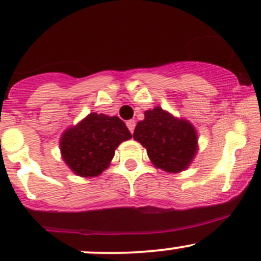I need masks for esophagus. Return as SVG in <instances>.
I'll list each match as a JSON object with an SVG mask.
<instances>
[{
    "label": "esophagus",
    "instance_id": "34e87169",
    "mask_svg": "<svg viewBox=\"0 0 261 261\" xmlns=\"http://www.w3.org/2000/svg\"><path fill=\"white\" fill-rule=\"evenodd\" d=\"M126 125H127V127H128V130H130V133L134 134V130H135V125H136L135 120H128L127 122H126Z\"/></svg>",
    "mask_w": 261,
    "mask_h": 261
}]
</instances>
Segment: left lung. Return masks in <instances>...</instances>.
Listing matches in <instances>:
<instances>
[{"label":"left lung","mask_w":261,"mask_h":261,"mask_svg":"<svg viewBox=\"0 0 261 261\" xmlns=\"http://www.w3.org/2000/svg\"><path fill=\"white\" fill-rule=\"evenodd\" d=\"M134 131V139L146 149L155 168L180 173L189 168L198 151V135L186 118H178L162 107L144 112Z\"/></svg>","instance_id":"1"}]
</instances>
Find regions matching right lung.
Instances as JSON below:
<instances>
[{
    "instance_id": "add662e5",
    "label": "right lung",
    "mask_w": 261,
    "mask_h": 261,
    "mask_svg": "<svg viewBox=\"0 0 261 261\" xmlns=\"http://www.w3.org/2000/svg\"><path fill=\"white\" fill-rule=\"evenodd\" d=\"M133 135L117 116L91 112L60 138V152L67 167L83 178L98 177L107 169L115 150Z\"/></svg>"
}]
</instances>
